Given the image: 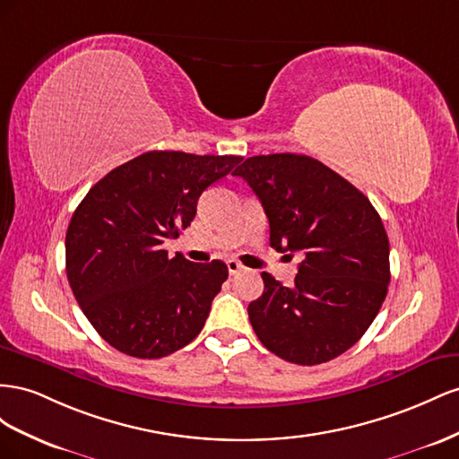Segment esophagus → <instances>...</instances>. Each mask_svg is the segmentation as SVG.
I'll return each mask as SVG.
<instances>
[{"instance_id":"34e87169","label":"esophagus","mask_w":459,"mask_h":459,"mask_svg":"<svg viewBox=\"0 0 459 459\" xmlns=\"http://www.w3.org/2000/svg\"><path fill=\"white\" fill-rule=\"evenodd\" d=\"M227 267H229L230 274H237V273H240L244 269V265L240 264V261H237V259H229L227 261Z\"/></svg>"}]
</instances>
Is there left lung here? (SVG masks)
<instances>
[{
  "label": "left lung",
  "instance_id": "1",
  "mask_svg": "<svg viewBox=\"0 0 459 459\" xmlns=\"http://www.w3.org/2000/svg\"><path fill=\"white\" fill-rule=\"evenodd\" d=\"M232 175L255 192L277 252H302L292 286L261 273L247 306L257 338L290 363L338 358L369 329L390 282V246L377 209L356 186L307 155L271 153Z\"/></svg>",
  "mask_w": 459,
  "mask_h": 459
}]
</instances>
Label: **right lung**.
I'll use <instances>...</instances> for the list:
<instances>
[{
    "instance_id": "right-lung-1",
    "label": "right lung",
    "mask_w": 459,
    "mask_h": 459,
    "mask_svg": "<svg viewBox=\"0 0 459 459\" xmlns=\"http://www.w3.org/2000/svg\"><path fill=\"white\" fill-rule=\"evenodd\" d=\"M238 155L148 152L119 165L78 204L65 238L67 279L98 334L126 356L165 358L200 334L229 269L169 257L200 195Z\"/></svg>"
}]
</instances>
